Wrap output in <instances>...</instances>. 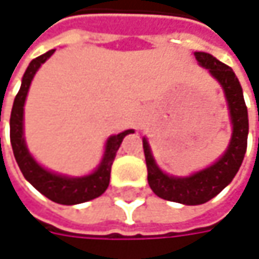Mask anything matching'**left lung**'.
<instances>
[{
  "instance_id": "8db88e82",
  "label": "left lung",
  "mask_w": 259,
  "mask_h": 259,
  "mask_svg": "<svg viewBox=\"0 0 259 259\" xmlns=\"http://www.w3.org/2000/svg\"><path fill=\"white\" fill-rule=\"evenodd\" d=\"M195 57L202 67L208 69V72L221 82L225 91L233 121V138L228 150L210 168L199 171L190 177L179 179L169 177L157 168L147 139L142 141L148 171L147 179L151 190L162 199L186 205H198L210 201L233 181L244 159L249 132L247 108L243 99V90L233 69L205 52H195Z\"/></svg>"
}]
</instances>
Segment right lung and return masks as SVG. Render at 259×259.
Returning <instances> with one entry per match:
<instances>
[{"label": "right lung", "instance_id": "add662e5", "mask_svg": "<svg viewBox=\"0 0 259 259\" xmlns=\"http://www.w3.org/2000/svg\"><path fill=\"white\" fill-rule=\"evenodd\" d=\"M54 52H55V49L34 58L24 73L22 85H21L19 93L15 97L12 115H10V142H12L15 159H16L26 180L51 201L64 204V205H73V204H80V202L94 199V198L100 196L108 189L109 179H111V166H112L115 154L120 148V144H121L123 138L132 133L133 130H126V132L111 136L108 139L106 151H105L100 166L93 174H90L87 177L69 179V177L52 174V172L43 169L31 157V154L26 150L25 141H24V103H25L29 83L34 78L35 72Z\"/></svg>", "mask_w": 259, "mask_h": 259}]
</instances>
